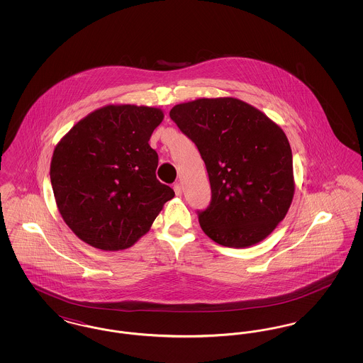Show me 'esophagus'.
<instances>
[{"label": "esophagus", "mask_w": 363, "mask_h": 363, "mask_svg": "<svg viewBox=\"0 0 363 363\" xmlns=\"http://www.w3.org/2000/svg\"><path fill=\"white\" fill-rule=\"evenodd\" d=\"M174 191H175V194H177V196H181V194H182V186H181V184H179V182L174 184Z\"/></svg>", "instance_id": "1"}]
</instances>
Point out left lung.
Here are the masks:
<instances>
[{
	"instance_id": "1",
	"label": "left lung",
	"mask_w": 363,
	"mask_h": 363,
	"mask_svg": "<svg viewBox=\"0 0 363 363\" xmlns=\"http://www.w3.org/2000/svg\"><path fill=\"white\" fill-rule=\"evenodd\" d=\"M170 118L207 167L211 203L199 222L212 241L247 247L267 238L293 201V154L281 128L235 98L174 106Z\"/></svg>"
}]
</instances>
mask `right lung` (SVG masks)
Returning <instances> with one entry per match:
<instances>
[{
	"mask_svg": "<svg viewBox=\"0 0 363 363\" xmlns=\"http://www.w3.org/2000/svg\"><path fill=\"white\" fill-rule=\"evenodd\" d=\"M156 107L108 104L77 122L57 144L50 181L70 230L101 250L130 247L154 223L174 190L156 179L148 144L163 121Z\"/></svg>",
	"mask_w": 363,
	"mask_h": 363,
	"instance_id": "add662e5",
	"label": "right lung"
}]
</instances>
